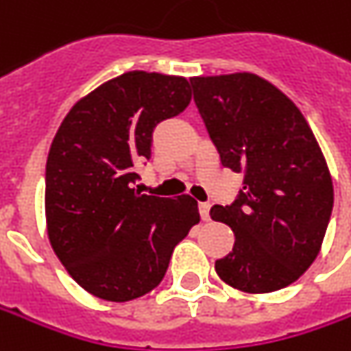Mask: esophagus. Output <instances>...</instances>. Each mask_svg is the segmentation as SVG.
<instances>
[{"mask_svg": "<svg viewBox=\"0 0 351 351\" xmlns=\"http://www.w3.org/2000/svg\"><path fill=\"white\" fill-rule=\"evenodd\" d=\"M209 203H199V213H201V219H203V221H209Z\"/></svg>", "mask_w": 351, "mask_h": 351, "instance_id": "obj_1", "label": "esophagus"}]
</instances>
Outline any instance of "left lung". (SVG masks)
<instances>
[{
    "label": "left lung",
    "mask_w": 351,
    "mask_h": 351,
    "mask_svg": "<svg viewBox=\"0 0 351 351\" xmlns=\"http://www.w3.org/2000/svg\"><path fill=\"white\" fill-rule=\"evenodd\" d=\"M189 82L221 164L244 173L234 203L210 209L234 232L232 252L215 269L244 293L283 289L317 260L326 234L334 189L324 154L297 105L260 75Z\"/></svg>",
    "instance_id": "left-lung-1"
}]
</instances>
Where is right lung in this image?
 I'll return each instance as SVG.
<instances>
[{"instance_id":"obj_1","label":"right lung","mask_w":351,"mask_h":351,"mask_svg":"<svg viewBox=\"0 0 351 351\" xmlns=\"http://www.w3.org/2000/svg\"><path fill=\"white\" fill-rule=\"evenodd\" d=\"M191 101L182 75L127 72L64 117L47 160L50 246L80 287L125 303L160 285L173 248L199 223L197 201L141 195L134 164L150 160L158 123Z\"/></svg>"}]
</instances>
